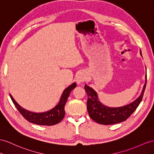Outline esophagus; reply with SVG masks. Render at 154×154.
Returning a JSON list of instances; mask_svg holds the SVG:
<instances>
[{
  "mask_svg": "<svg viewBox=\"0 0 154 154\" xmlns=\"http://www.w3.org/2000/svg\"><path fill=\"white\" fill-rule=\"evenodd\" d=\"M86 80V77L83 73H79L78 74V75L76 79L77 82L78 84L81 83V82H85Z\"/></svg>",
  "mask_w": 154,
  "mask_h": 154,
  "instance_id": "1",
  "label": "esophagus"
}]
</instances>
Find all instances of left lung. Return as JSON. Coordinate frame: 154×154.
<instances>
[{
  "label": "left lung",
  "mask_w": 154,
  "mask_h": 154,
  "mask_svg": "<svg viewBox=\"0 0 154 154\" xmlns=\"http://www.w3.org/2000/svg\"><path fill=\"white\" fill-rule=\"evenodd\" d=\"M140 53L142 56L140 51ZM146 81L147 76L146 75V82L140 96L132 103L120 107H109L105 106L98 100L96 92L85 85V89L88 95L87 110L89 116L97 123L103 125L115 124L126 120L135 111L141 102Z\"/></svg>",
  "instance_id": "left-lung-1"
}]
</instances>
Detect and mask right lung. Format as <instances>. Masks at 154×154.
<instances>
[{"label":"right lung","mask_w":154,"mask_h":154,"mask_svg":"<svg viewBox=\"0 0 154 154\" xmlns=\"http://www.w3.org/2000/svg\"><path fill=\"white\" fill-rule=\"evenodd\" d=\"M76 85L75 82H73L72 85L66 88L62 94L59 103L53 109L44 112L37 113L27 111L21 107L15 101L11 94H10V96L15 107L17 109L19 112L27 121L32 124L41 125H53L58 124L64 118L65 116L64 107L67 100H68L71 91L76 87Z\"/></svg>","instance_id":"1"}]
</instances>
